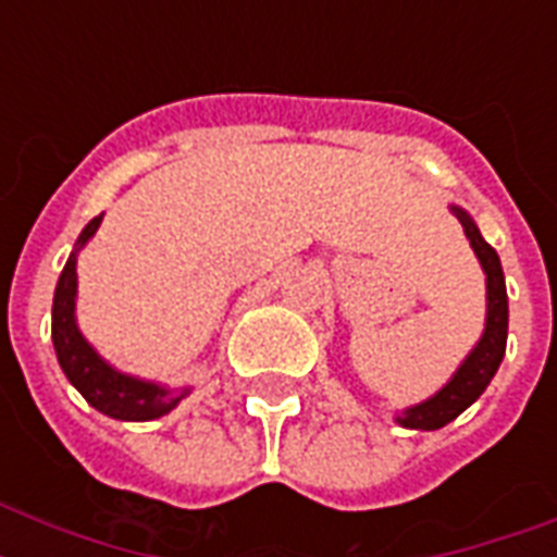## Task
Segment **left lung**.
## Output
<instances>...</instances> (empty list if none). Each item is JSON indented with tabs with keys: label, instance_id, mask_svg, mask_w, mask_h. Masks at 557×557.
Here are the masks:
<instances>
[{
	"label": "left lung",
	"instance_id": "1",
	"mask_svg": "<svg viewBox=\"0 0 557 557\" xmlns=\"http://www.w3.org/2000/svg\"><path fill=\"white\" fill-rule=\"evenodd\" d=\"M450 213L459 219V225L466 231L468 243L474 248L476 260L485 271V330L483 338L476 341V347L468 352V358L459 364V370L450 375V381L440 393L424 398L419 405L405 407L396 413V422L410 431H436L454 422L466 407H471L476 398L483 396V389L492 384L494 372L506 356V335H509V297H506V277H503L500 257L492 245L485 243L480 227L466 210L450 205Z\"/></svg>",
	"mask_w": 557,
	"mask_h": 557
}]
</instances>
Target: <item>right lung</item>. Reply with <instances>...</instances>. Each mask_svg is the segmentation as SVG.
Here are the masks:
<instances>
[{
    "label": "right lung",
    "instance_id": "add662e5",
    "mask_svg": "<svg viewBox=\"0 0 557 557\" xmlns=\"http://www.w3.org/2000/svg\"><path fill=\"white\" fill-rule=\"evenodd\" d=\"M103 222V213L95 216L83 227L74 251L65 260V269L57 280L54 309H51V341H54L57 361L63 367L65 379L72 381L77 393L103 416L121 419V422H150L159 416L170 413L190 387L170 389L156 381L135 379L126 372L115 370L95 352L89 341L83 338L74 318V300H77V253L89 243L95 231Z\"/></svg>",
    "mask_w": 557,
    "mask_h": 557
}]
</instances>
